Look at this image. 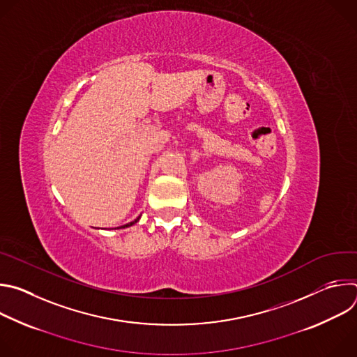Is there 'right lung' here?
Masks as SVG:
<instances>
[{
	"instance_id": "add662e5",
	"label": "right lung",
	"mask_w": 357,
	"mask_h": 357,
	"mask_svg": "<svg viewBox=\"0 0 357 357\" xmlns=\"http://www.w3.org/2000/svg\"><path fill=\"white\" fill-rule=\"evenodd\" d=\"M139 218H141V216H138L135 220H132V222H130V223H127V225H124V226H120V227H117V229H126V227H130V226L135 225V223L139 220Z\"/></svg>"
}]
</instances>
